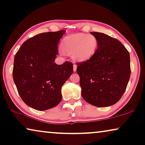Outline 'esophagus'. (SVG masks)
Returning a JSON list of instances; mask_svg holds the SVG:
<instances>
[{
  "label": "esophagus",
  "instance_id": "obj_1",
  "mask_svg": "<svg viewBox=\"0 0 145 145\" xmlns=\"http://www.w3.org/2000/svg\"><path fill=\"white\" fill-rule=\"evenodd\" d=\"M73 71H74V72H75V71L77 70V65L76 64H73Z\"/></svg>",
  "mask_w": 145,
  "mask_h": 145
}]
</instances>
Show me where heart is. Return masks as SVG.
I'll return each instance as SVG.
<instances>
[{
    "label": "heart",
    "instance_id": "heart-1",
    "mask_svg": "<svg viewBox=\"0 0 145 145\" xmlns=\"http://www.w3.org/2000/svg\"><path fill=\"white\" fill-rule=\"evenodd\" d=\"M98 47V40L91 34L77 33L64 37L61 42L62 53H72L73 59L86 61L93 57Z\"/></svg>",
    "mask_w": 145,
    "mask_h": 145
}]
</instances>
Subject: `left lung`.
Instances as JSON below:
<instances>
[{
  "label": "left lung",
  "mask_w": 145,
  "mask_h": 145,
  "mask_svg": "<svg viewBox=\"0 0 145 145\" xmlns=\"http://www.w3.org/2000/svg\"><path fill=\"white\" fill-rule=\"evenodd\" d=\"M98 40L95 55L77 64L81 95L86 102L98 107L111 106L119 101L130 77L129 53L116 39L91 32Z\"/></svg>",
  "instance_id": "8db88e82"
}]
</instances>
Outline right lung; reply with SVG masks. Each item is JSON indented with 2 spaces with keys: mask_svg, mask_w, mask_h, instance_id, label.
Returning <instances> with one entry per match:
<instances>
[{
  "mask_svg": "<svg viewBox=\"0 0 145 145\" xmlns=\"http://www.w3.org/2000/svg\"><path fill=\"white\" fill-rule=\"evenodd\" d=\"M65 32L37 34L26 40L15 55L12 74L17 91L26 104L36 110L44 111L59 104L62 86L73 72L72 62H54Z\"/></svg>",
  "mask_w": 145,
  "mask_h": 145,
  "instance_id": "right-lung-1",
  "label": "right lung"
}]
</instances>
